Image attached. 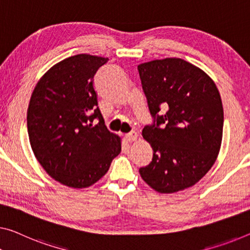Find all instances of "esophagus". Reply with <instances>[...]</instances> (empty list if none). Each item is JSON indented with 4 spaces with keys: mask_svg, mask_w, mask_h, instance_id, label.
I'll list each match as a JSON object with an SVG mask.
<instances>
[{
    "mask_svg": "<svg viewBox=\"0 0 250 250\" xmlns=\"http://www.w3.org/2000/svg\"><path fill=\"white\" fill-rule=\"evenodd\" d=\"M137 136H138V134L135 132V130H133V132H129V133L126 134L125 138L128 142H134V141L137 140Z\"/></svg>",
    "mask_w": 250,
    "mask_h": 250,
    "instance_id": "34e87169",
    "label": "esophagus"
}]
</instances>
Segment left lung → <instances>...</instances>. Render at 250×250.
<instances>
[{"instance_id":"8db88e82","label":"left lung","mask_w":250,"mask_h":250,"mask_svg":"<svg viewBox=\"0 0 250 250\" xmlns=\"http://www.w3.org/2000/svg\"><path fill=\"white\" fill-rule=\"evenodd\" d=\"M153 125L142 135L153 148L142 179L160 193L194 186L212 167L221 146L224 108L213 80L180 58L137 66Z\"/></svg>"}]
</instances>
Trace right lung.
Returning <instances> with one entry per match:
<instances>
[{"instance_id":"right-lung-1","label":"right lung","mask_w":250,"mask_h":250,"mask_svg":"<svg viewBox=\"0 0 250 250\" xmlns=\"http://www.w3.org/2000/svg\"><path fill=\"white\" fill-rule=\"evenodd\" d=\"M107 61L86 53L63 59L41 77L30 99L26 125L34 155L52 179L75 189L102 179L122 149L121 137L105 126L94 88V76Z\"/></svg>"}]
</instances>
